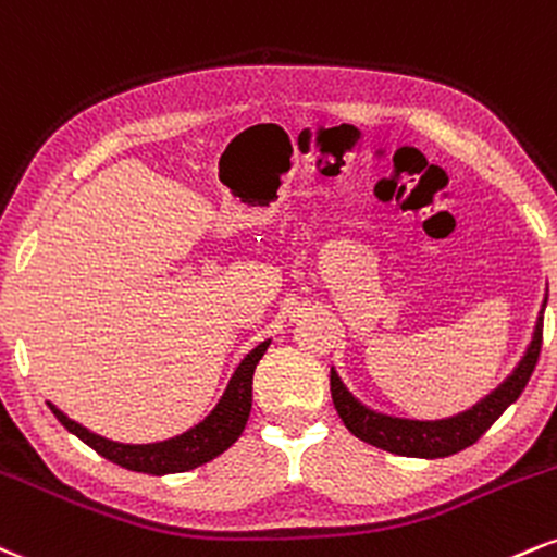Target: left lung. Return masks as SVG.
<instances>
[{
    "mask_svg": "<svg viewBox=\"0 0 557 557\" xmlns=\"http://www.w3.org/2000/svg\"><path fill=\"white\" fill-rule=\"evenodd\" d=\"M540 349L542 315L537 320V329H534L532 344H529L527 355L521 359L519 368L513 370V375L508 377L498 391H493L485 401H480L476 407L463 411L459 417H450V420L407 422L391 420V417L383 414H372V411L359 407L355 398L349 396V391H346L342 381H338L336 372H331L333 407H336L346 430H349L351 435H357L359 441L370 443V446L383 448L396 456H411V459H446V456H454L463 448L474 446V443L493 428L503 411L521 396V391L527 388L534 368H537Z\"/></svg>",
    "mask_w": 557,
    "mask_h": 557,
    "instance_id": "obj_1",
    "label": "left lung"
}]
</instances>
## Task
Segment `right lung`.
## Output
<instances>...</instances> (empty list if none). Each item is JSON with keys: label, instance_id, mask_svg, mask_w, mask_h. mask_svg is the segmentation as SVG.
<instances>
[{"label": "right lung", "instance_id": "1", "mask_svg": "<svg viewBox=\"0 0 557 557\" xmlns=\"http://www.w3.org/2000/svg\"><path fill=\"white\" fill-rule=\"evenodd\" d=\"M268 344L260 346L242 359V364L234 372L232 383H228L221 404L211 411L206 422H200L198 428H193L189 433L172 437V441L153 443V446H122V443H111L107 437H98L90 430L81 428L77 422L67 420L57 407H51L54 417L72 435H77L85 446H90L96 454H101L103 459L120 463V467L129 469V472H143V474H176L187 472V469L200 467V463L215 459L219 454L232 446L234 441L245 430L247 417L252 409V375L258 368L260 357L265 355Z\"/></svg>", "mask_w": 557, "mask_h": 557}]
</instances>
